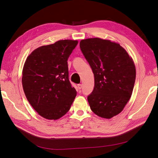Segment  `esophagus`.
Returning a JSON list of instances; mask_svg holds the SVG:
<instances>
[{"instance_id":"esophagus-1","label":"esophagus","mask_w":158,"mask_h":158,"mask_svg":"<svg viewBox=\"0 0 158 158\" xmlns=\"http://www.w3.org/2000/svg\"><path fill=\"white\" fill-rule=\"evenodd\" d=\"M78 89H82V84H78Z\"/></svg>"}]
</instances>
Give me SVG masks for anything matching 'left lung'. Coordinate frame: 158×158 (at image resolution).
<instances>
[{"mask_svg": "<svg viewBox=\"0 0 158 158\" xmlns=\"http://www.w3.org/2000/svg\"><path fill=\"white\" fill-rule=\"evenodd\" d=\"M80 47L94 74V88L88 96L92 111L111 118L131 98L136 79L134 62L118 44L100 38L81 40Z\"/></svg>", "mask_w": 158, "mask_h": 158, "instance_id": "left-lung-1", "label": "left lung"}]
</instances>
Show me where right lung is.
<instances>
[{"mask_svg":"<svg viewBox=\"0 0 158 158\" xmlns=\"http://www.w3.org/2000/svg\"><path fill=\"white\" fill-rule=\"evenodd\" d=\"M78 43L60 40L38 47L27 57L22 70L23 89L31 106L45 118H60L75 99L67 60Z\"/></svg>","mask_w":158,"mask_h":158,"instance_id":"obj_1","label":"right lung"}]
</instances>
